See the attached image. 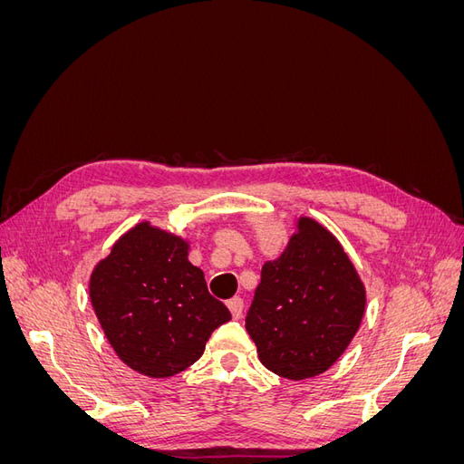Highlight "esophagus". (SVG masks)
Returning <instances> with one entry per match:
<instances>
[{"label":"esophagus","instance_id":"34e87169","mask_svg":"<svg viewBox=\"0 0 464 464\" xmlns=\"http://www.w3.org/2000/svg\"><path fill=\"white\" fill-rule=\"evenodd\" d=\"M227 305H228V310H230V314H232L234 319H240V317H242V312H244V300H242V298L234 296V298H230V300L227 302Z\"/></svg>","mask_w":464,"mask_h":464}]
</instances>
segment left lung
Instances as JSON below:
<instances>
[{"mask_svg": "<svg viewBox=\"0 0 464 464\" xmlns=\"http://www.w3.org/2000/svg\"><path fill=\"white\" fill-rule=\"evenodd\" d=\"M366 312V286L341 242L298 217L283 254L266 261L246 317L263 366L290 382L327 372Z\"/></svg>", "mask_w": 464, "mask_h": 464, "instance_id": "obj_1", "label": "left lung"}]
</instances>
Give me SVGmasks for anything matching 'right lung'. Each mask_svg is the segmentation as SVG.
Masks as SVG:
<instances>
[{
  "label": "right lung",
  "instance_id": "add662e5",
  "mask_svg": "<svg viewBox=\"0 0 464 464\" xmlns=\"http://www.w3.org/2000/svg\"><path fill=\"white\" fill-rule=\"evenodd\" d=\"M188 254V240L143 220L91 273V304L110 346L125 366L152 379L189 368L232 317Z\"/></svg>",
  "mask_w": 464,
  "mask_h": 464
}]
</instances>
